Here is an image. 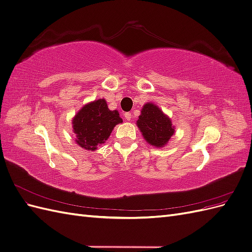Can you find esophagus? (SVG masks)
<instances>
[{
    "label": "esophagus",
    "instance_id": "esophagus-1",
    "mask_svg": "<svg viewBox=\"0 0 252 252\" xmlns=\"http://www.w3.org/2000/svg\"><path fill=\"white\" fill-rule=\"evenodd\" d=\"M131 117H132V113H131V112H125L124 118H125L127 121H130V120H131Z\"/></svg>",
    "mask_w": 252,
    "mask_h": 252
}]
</instances>
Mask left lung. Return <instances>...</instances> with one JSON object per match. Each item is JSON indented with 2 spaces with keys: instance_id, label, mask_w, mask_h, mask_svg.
I'll use <instances>...</instances> for the list:
<instances>
[{
  "instance_id": "left-lung-1",
  "label": "left lung",
  "mask_w": 252,
  "mask_h": 252,
  "mask_svg": "<svg viewBox=\"0 0 252 252\" xmlns=\"http://www.w3.org/2000/svg\"><path fill=\"white\" fill-rule=\"evenodd\" d=\"M136 124L144 139L156 147H163L174 133L170 119L157 105L151 103L144 105Z\"/></svg>"
}]
</instances>
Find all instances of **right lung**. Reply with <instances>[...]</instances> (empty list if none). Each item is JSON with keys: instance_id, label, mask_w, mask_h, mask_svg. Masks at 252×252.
<instances>
[{"instance_id": "1", "label": "right lung", "mask_w": 252, "mask_h": 252, "mask_svg": "<svg viewBox=\"0 0 252 252\" xmlns=\"http://www.w3.org/2000/svg\"><path fill=\"white\" fill-rule=\"evenodd\" d=\"M122 123L119 111L109 110L104 98L91 102L75 114L72 120L77 142L86 150H95L103 144L117 124Z\"/></svg>"}]
</instances>
